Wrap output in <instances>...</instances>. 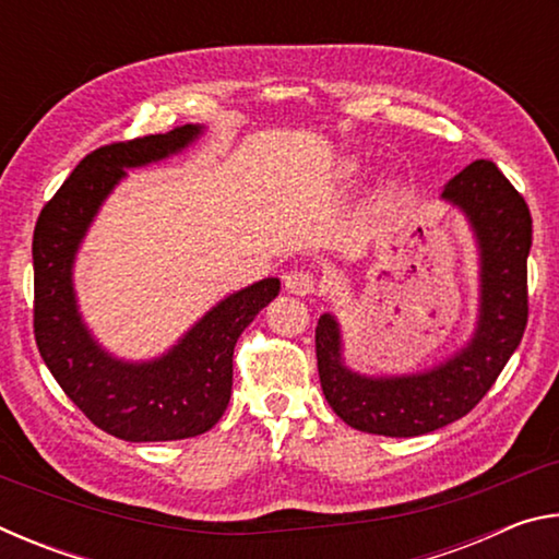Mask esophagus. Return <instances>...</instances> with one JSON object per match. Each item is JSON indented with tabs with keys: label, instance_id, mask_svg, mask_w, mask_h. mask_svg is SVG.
Here are the masks:
<instances>
[{
	"label": "esophagus",
	"instance_id": "1",
	"mask_svg": "<svg viewBox=\"0 0 559 559\" xmlns=\"http://www.w3.org/2000/svg\"><path fill=\"white\" fill-rule=\"evenodd\" d=\"M286 290L293 296H313L318 290V281L308 271H290L286 276Z\"/></svg>",
	"mask_w": 559,
	"mask_h": 559
}]
</instances>
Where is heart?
<instances>
[{
	"label": "heart",
	"instance_id": "heart-1",
	"mask_svg": "<svg viewBox=\"0 0 559 559\" xmlns=\"http://www.w3.org/2000/svg\"><path fill=\"white\" fill-rule=\"evenodd\" d=\"M359 173H362V165H359L357 157H343V159H340V163H337V167H335L337 185L355 182Z\"/></svg>",
	"mask_w": 559,
	"mask_h": 559
}]
</instances>
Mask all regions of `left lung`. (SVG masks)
Wrapping results in <instances>:
<instances>
[{"label":"left lung","instance_id":"obj_1","mask_svg":"<svg viewBox=\"0 0 559 559\" xmlns=\"http://www.w3.org/2000/svg\"><path fill=\"white\" fill-rule=\"evenodd\" d=\"M441 200L466 216L478 249V316L466 345L443 362L409 374H359L345 365L333 313L316 328L320 386L353 429L380 437H421L466 416L484 400L527 325V253L533 219L523 197L488 159L449 179Z\"/></svg>","mask_w":559,"mask_h":559}]
</instances>
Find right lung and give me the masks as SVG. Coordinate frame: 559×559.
Returning a JSON list of instances; mask_svg holds the SVG:
<instances>
[{
	"instance_id": "right-lung-1",
	"label": "right lung",
	"mask_w": 559,
	"mask_h": 559,
	"mask_svg": "<svg viewBox=\"0 0 559 559\" xmlns=\"http://www.w3.org/2000/svg\"><path fill=\"white\" fill-rule=\"evenodd\" d=\"M204 126L135 138L93 150L81 159L34 229V335L66 396L98 429L126 441H177L210 431L229 404L234 345L278 296L281 281L263 278L216 302L159 357L132 362L110 355L83 320L73 263L83 239L128 169L182 153Z\"/></svg>"
}]
</instances>
